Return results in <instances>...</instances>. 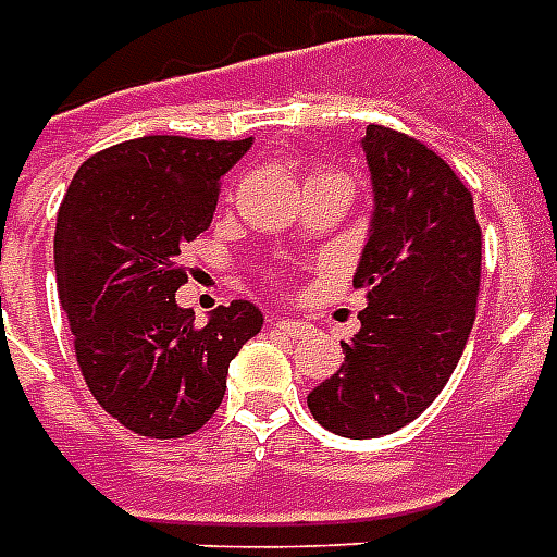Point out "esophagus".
<instances>
[{
  "label": "esophagus",
  "instance_id": "obj_1",
  "mask_svg": "<svg viewBox=\"0 0 557 557\" xmlns=\"http://www.w3.org/2000/svg\"><path fill=\"white\" fill-rule=\"evenodd\" d=\"M277 327L289 336H300V333L310 331V321L304 319H277Z\"/></svg>",
  "mask_w": 557,
  "mask_h": 557
}]
</instances>
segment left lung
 Here are the masks:
<instances>
[{"label":"left lung","instance_id":"left-lung-1","mask_svg":"<svg viewBox=\"0 0 557 557\" xmlns=\"http://www.w3.org/2000/svg\"><path fill=\"white\" fill-rule=\"evenodd\" d=\"M360 147L374 209L354 286L369 304L339 372L307 407L333 434L372 440L422 416L455 372L475 321L481 226L469 188L431 147L374 123Z\"/></svg>","mask_w":557,"mask_h":557}]
</instances>
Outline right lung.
<instances>
[{"instance_id": "right-lung-1", "label": "right lung", "mask_w": 557, "mask_h": 557, "mask_svg": "<svg viewBox=\"0 0 557 557\" xmlns=\"http://www.w3.org/2000/svg\"><path fill=\"white\" fill-rule=\"evenodd\" d=\"M242 141L147 135L82 164L55 224V280L85 383L121 425L152 440L203 428L224 398L230 360L262 331L250 300L203 327L176 304L180 253L212 224L221 176Z\"/></svg>"}]
</instances>
